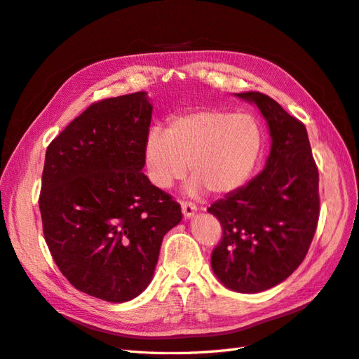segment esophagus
<instances>
[{
	"label": "esophagus",
	"instance_id": "obj_1",
	"mask_svg": "<svg viewBox=\"0 0 359 359\" xmlns=\"http://www.w3.org/2000/svg\"><path fill=\"white\" fill-rule=\"evenodd\" d=\"M181 211H182L184 217H187V219H190V217L198 211V208H196V205H194V203H191L189 201H182L181 202Z\"/></svg>",
	"mask_w": 359,
	"mask_h": 359
}]
</instances>
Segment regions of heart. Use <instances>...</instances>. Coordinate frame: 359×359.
<instances>
[{"instance_id":"heart-1","label":"heart","mask_w":359,"mask_h":359,"mask_svg":"<svg viewBox=\"0 0 359 359\" xmlns=\"http://www.w3.org/2000/svg\"><path fill=\"white\" fill-rule=\"evenodd\" d=\"M262 147L264 130L255 115L202 107L173 116L168 128L151 127L144 153L160 189L181 180L190 165L187 193L227 194L252 177Z\"/></svg>"}]
</instances>
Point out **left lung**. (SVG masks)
Wrapping results in <instances>:
<instances>
[{
  "mask_svg": "<svg viewBox=\"0 0 359 359\" xmlns=\"http://www.w3.org/2000/svg\"><path fill=\"white\" fill-rule=\"evenodd\" d=\"M238 97L256 103L273 145L257 177L208 208L223 227L211 266L226 287L256 293L286 280L306 257L319 222V172L299 119L266 94Z\"/></svg>",
  "mask_w": 359,
  "mask_h": 359,
  "instance_id": "obj_1",
  "label": "left lung"
}]
</instances>
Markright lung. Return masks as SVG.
Masks as SVG:
<instances>
[{
	"label": "right lung",
	"mask_w": 359,
	"mask_h": 359,
	"mask_svg": "<svg viewBox=\"0 0 359 359\" xmlns=\"http://www.w3.org/2000/svg\"><path fill=\"white\" fill-rule=\"evenodd\" d=\"M153 106L145 93L93 103L46 149L39 206L49 252L70 283L126 302L153 278L181 206L142 172Z\"/></svg>",
	"instance_id": "add662e5"
}]
</instances>
